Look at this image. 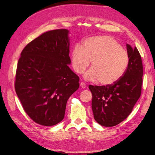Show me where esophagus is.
Masks as SVG:
<instances>
[{
  "label": "esophagus",
  "instance_id": "obj_1",
  "mask_svg": "<svg viewBox=\"0 0 155 155\" xmlns=\"http://www.w3.org/2000/svg\"><path fill=\"white\" fill-rule=\"evenodd\" d=\"M80 86L81 88H85V87H86V84H85L84 82H81V83H80Z\"/></svg>",
  "mask_w": 155,
  "mask_h": 155
}]
</instances>
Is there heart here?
<instances>
[{
  "label": "heart",
  "instance_id": "1",
  "mask_svg": "<svg viewBox=\"0 0 155 155\" xmlns=\"http://www.w3.org/2000/svg\"><path fill=\"white\" fill-rule=\"evenodd\" d=\"M72 68L81 74L91 61V68L84 74L88 80L102 85L113 84L123 77L129 62V55L119 42L110 36L86 39L83 46L76 44L71 52Z\"/></svg>",
  "mask_w": 155,
  "mask_h": 155
}]
</instances>
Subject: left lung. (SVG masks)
Instances as JSON below:
<instances>
[{"mask_svg":"<svg viewBox=\"0 0 155 155\" xmlns=\"http://www.w3.org/2000/svg\"><path fill=\"white\" fill-rule=\"evenodd\" d=\"M129 62L119 80L106 86L89 85L93 95L94 118L103 127H111L128 117L141 95L143 67L137 47L127 45Z\"/></svg>","mask_w":155,"mask_h":155,"instance_id":"obj_1","label":"left lung"}]
</instances>
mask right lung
<instances>
[{
	"label": "right lung",
	"mask_w": 155,
	"mask_h": 155,
	"mask_svg": "<svg viewBox=\"0 0 155 155\" xmlns=\"http://www.w3.org/2000/svg\"><path fill=\"white\" fill-rule=\"evenodd\" d=\"M68 31L42 33L23 48L15 88L25 112L36 123L53 126L64 117L66 105L79 87V77L68 67Z\"/></svg>",
	"instance_id": "add662e5"
}]
</instances>
